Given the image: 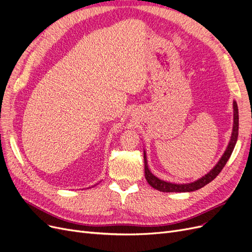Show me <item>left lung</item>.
<instances>
[{
    "mask_svg": "<svg viewBox=\"0 0 252 252\" xmlns=\"http://www.w3.org/2000/svg\"><path fill=\"white\" fill-rule=\"evenodd\" d=\"M232 106H234V126H232V132L230 136V140L228 142V145L224 154L222 155L218 163L213 167V168L207 173L204 174L202 178L194 181L192 183L187 184H174L170 182H165L163 180H160L157 178L156 175L152 173V171L148 168L147 165V159H146V153L144 151V173H145V179L147 183L150 184L154 189L159 190L161 192H192L196 191L204 186L211 183L216 176L220 173V171L223 169V167L225 166L226 162L231 156L232 151L236 146L237 140H238V134H239V111H238V105L237 101L234 100L232 102Z\"/></svg>",
    "mask_w": 252,
    "mask_h": 252,
    "instance_id": "left-lung-1",
    "label": "left lung"
}]
</instances>
